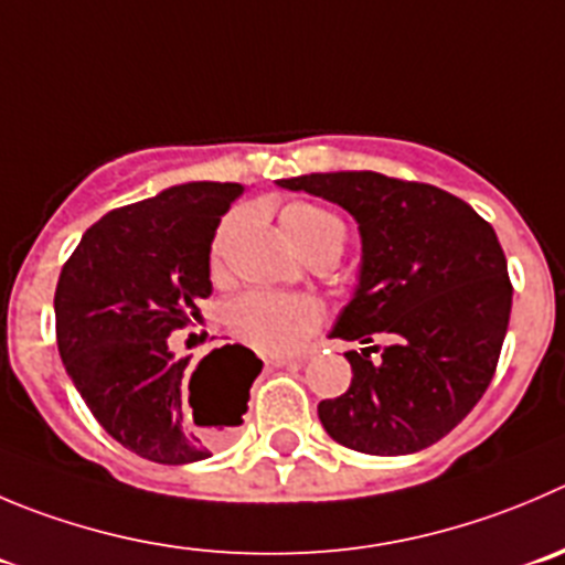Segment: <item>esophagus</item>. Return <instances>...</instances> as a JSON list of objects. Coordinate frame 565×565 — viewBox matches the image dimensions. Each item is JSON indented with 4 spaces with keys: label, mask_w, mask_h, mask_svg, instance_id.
I'll list each match as a JSON object with an SVG mask.
<instances>
[{
    "label": "esophagus",
    "mask_w": 565,
    "mask_h": 565,
    "mask_svg": "<svg viewBox=\"0 0 565 565\" xmlns=\"http://www.w3.org/2000/svg\"><path fill=\"white\" fill-rule=\"evenodd\" d=\"M268 366H302L305 358H268Z\"/></svg>",
    "instance_id": "1"
}]
</instances>
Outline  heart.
Listing matches in <instances>:
<instances>
[{
	"mask_svg": "<svg viewBox=\"0 0 565 565\" xmlns=\"http://www.w3.org/2000/svg\"><path fill=\"white\" fill-rule=\"evenodd\" d=\"M241 216H230L218 227L213 241V268L222 263L224 249L238 233ZM282 230L288 241L302 252L305 257L316 249L341 246L347 238L341 218L319 205L297 202L282 211ZM224 324L235 338L249 343L252 349L266 354H291L308 343V338L319 330L321 308L308 297H291V294L274 291H246L230 299L224 308Z\"/></svg>",
	"mask_w": 565,
	"mask_h": 565,
	"instance_id": "heart-1",
	"label": "heart"
}]
</instances>
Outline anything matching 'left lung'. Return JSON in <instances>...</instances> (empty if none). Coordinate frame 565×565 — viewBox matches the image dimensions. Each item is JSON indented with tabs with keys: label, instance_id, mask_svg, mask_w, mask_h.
I'll use <instances>...</instances> for the list:
<instances>
[{
	"label": "left lung",
	"instance_id": "1",
	"mask_svg": "<svg viewBox=\"0 0 565 565\" xmlns=\"http://www.w3.org/2000/svg\"><path fill=\"white\" fill-rule=\"evenodd\" d=\"M277 185L335 202L358 222V288L330 335L394 338L385 349L347 352L352 383L319 402L327 435L388 458L433 447L469 416L497 372L513 305L497 233L463 199L377 171L302 174Z\"/></svg>",
	"mask_w": 565,
	"mask_h": 565
}]
</instances>
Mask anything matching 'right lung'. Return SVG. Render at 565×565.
Returning a JSON list of instances; mask_svg holds the SVG:
<instances>
[{
  "instance_id": "right-lung-1",
  "label": "right lung",
  "mask_w": 565,
  "mask_h": 565,
  "mask_svg": "<svg viewBox=\"0 0 565 565\" xmlns=\"http://www.w3.org/2000/svg\"><path fill=\"white\" fill-rule=\"evenodd\" d=\"M244 193L238 182H185L102 216L63 266L57 349L74 388L107 435L163 466L211 458L244 424L263 360L241 343L213 349L193 374L171 338L211 297V244ZM199 436L186 422L184 396Z\"/></svg>"
}]
</instances>
